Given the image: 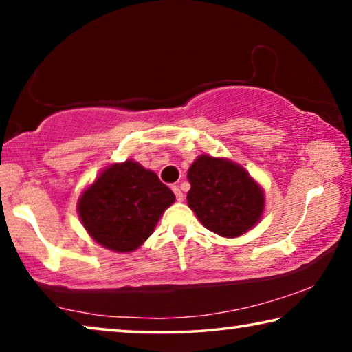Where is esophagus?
<instances>
[{
  "mask_svg": "<svg viewBox=\"0 0 352 352\" xmlns=\"http://www.w3.org/2000/svg\"><path fill=\"white\" fill-rule=\"evenodd\" d=\"M172 190H174V194H175V197H177V200L178 201H183V199H184V195H183V192H182V189L178 188V186H172Z\"/></svg>",
  "mask_w": 352,
  "mask_h": 352,
  "instance_id": "34e87169",
  "label": "esophagus"
}]
</instances>
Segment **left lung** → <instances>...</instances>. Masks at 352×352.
<instances>
[{
  "instance_id": "1",
  "label": "left lung",
  "mask_w": 352,
  "mask_h": 352,
  "mask_svg": "<svg viewBox=\"0 0 352 352\" xmlns=\"http://www.w3.org/2000/svg\"><path fill=\"white\" fill-rule=\"evenodd\" d=\"M188 180V206L212 233L239 237L259 222L264 190L242 166L200 155L190 164Z\"/></svg>"
}]
</instances>
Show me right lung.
Listing matches in <instances>:
<instances>
[{
	"instance_id": "add662e5",
	"label": "right lung",
	"mask_w": 352,
	"mask_h": 352,
	"mask_svg": "<svg viewBox=\"0 0 352 352\" xmlns=\"http://www.w3.org/2000/svg\"><path fill=\"white\" fill-rule=\"evenodd\" d=\"M174 201V192L155 172L127 160L100 172L82 192L77 211L94 241L113 252L127 253L147 241Z\"/></svg>"
}]
</instances>
